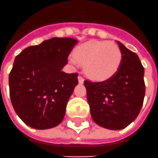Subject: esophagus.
<instances>
[{"mask_svg":"<svg viewBox=\"0 0 158 158\" xmlns=\"http://www.w3.org/2000/svg\"><path fill=\"white\" fill-rule=\"evenodd\" d=\"M78 81H79V83H83V81H84L83 77L81 76H78Z\"/></svg>","mask_w":158,"mask_h":158,"instance_id":"esophagus-1","label":"esophagus"}]
</instances>
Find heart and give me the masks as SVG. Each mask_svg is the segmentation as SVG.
Returning a JSON list of instances; mask_svg holds the SVG:
<instances>
[{"mask_svg": "<svg viewBox=\"0 0 158 158\" xmlns=\"http://www.w3.org/2000/svg\"><path fill=\"white\" fill-rule=\"evenodd\" d=\"M69 61L74 65L83 64L84 71L91 79L103 81L117 72L122 61V52L114 43L93 40L78 45Z\"/></svg>", "mask_w": 158, "mask_h": 158, "instance_id": "b5f03b06", "label": "heart"}]
</instances>
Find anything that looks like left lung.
Segmentation results:
<instances>
[{
    "instance_id": "obj_1",
    "label": "left lung",
    "mask_w": 158,
    "mask_h": 158,
    "mask_svg": "<svg viewBox=\"0 0 158 158\" xmlns=\"http://www.w3.org/2000/svg\"><path fill=\"white\" fill-rule=\"evenodd\" d=\"M122 61L117 72L102 81H84L94 121L110 130H120L135 120L145 94L144 69L138 55L117 41Z\"/></svg>"
}]
</instances>
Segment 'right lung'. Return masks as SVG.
<instances>
[{"mask_svg": "<svg viewBox=\"0 0 158 158\" xmlns=\"http://www.w3.org/2000/svg\"><path fill=\"white\" fill-rule=\"evenodd\" d=\"M77 40L52 38L24 49L15 57L9 74V94L14 109L27 126L44 130L64 119L77 73L62 71Z\"/></svg>", "mask_w": 158, "mask_h": 158, "instance_id": "1", "label": "right lung"}]
</instances>
